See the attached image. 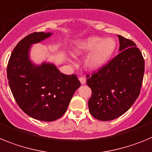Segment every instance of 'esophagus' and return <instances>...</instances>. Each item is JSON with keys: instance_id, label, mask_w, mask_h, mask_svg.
Segmentation results:
<instances>
[{"instance_id": "esophagus-1", "label": "esophagus", "mask_w": 152, "mask_h": 152, "mask_svg": "<svg viewBox=\"0 0 152 152\" xmlns=\"http://www.w3.org/2000/svg\"><path fill=\"white\" fill-rule=\"evenodd\" d=\"M79 80H80V83H81V84H83V85L86 83V78L83 77V76H81V77H80V79H79Z\"/></svg>"}]
</instances>
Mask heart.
Returning a JSON list of instances; mask_svg holds the SVG:
<instances>
[{
	"label": "heart",
	"instance_id": "1",
	"mask_svg": "<svg viewBox=\"0 0 152 152\" xmlns=\"http://www.w3.org/2000/svg\"><path fill=\"white\" fill-rule=\"evenodd\" d=\"M116 47L113 38L91 37L80 42L76 48L77 55L89 53L86 59V66L91 69H96L109 61Z\"/></svg>",
	"mask_w": 152,
	"mask_h": 152
}]
</instances>
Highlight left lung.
<instances>
[{"label":"left lung","instance_id":"8db88e82","mask_svg":"<svg viewBox=\"0 0 152 152\" xmlns=\"http://www.w3.org/2000/svg\"><path fill=\"white\" fill-rule=\"evenodd\" d=\"M120 53L92 74L86 83L92 90L89 113L95 118L110 121L126 113L141 92L145 60L136 44L118 35Z\"/></svg>","mask_w":152,"mask_h":152}]
</instances>
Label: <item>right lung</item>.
Wrapping results in <instances>:
<instances>
[{"mask_svg":"<svg viewBox=\"0 0 152 152\" xmlns=\"http://www.w3.org/2000/svg\"><path fill=\"white\" fill-rule=\"evenodd\" d=\"M34 32L21 39L9 59L7 74L16 102L29 116L51 122L64 115L75 91L81 86L76 75L63 74L53 64L30 63V45L50 36Z\"/></svg>","mask_w":152,"mask_h":152,"instance_id":"1","label":"right lung"}]
</instances>
